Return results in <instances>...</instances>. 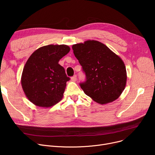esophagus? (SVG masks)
<instances>
[{
    "label": "esophagus",
    "mask_w": 155,
    "mask_h": 155,
    "mask_svg": "<svg viewBox=\"0 0 155 155\" xmlns=\"http://www.w3.org/2000/svg\"><path fill=\"white\" fill-rule=\"evenodd\" d=\"M71 81H73V82H76V81H77V76L76 75L73 76L71 78Z\"/></svg>",
    "instance_id": "obj_1"
}]
</instances>
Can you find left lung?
<instances>
[{
  "instance_id": "1",
  "label": "left lung",
  "mask_w": 155,
  "mask_h": 155,
  "mask_svg": "<svg viewBox=\"0 0 155 155\" xmlns=\"http://www.w3.org/2000/svg\"><path fill=\"white\" fill-rule=\"evenodd\" d=\"M72 49L86 75L85 82L80 84L84 93L100 104L117 99L127 81L123 60L107 46L95 40L73 45Z\"/></svg>"
}]
</instances>
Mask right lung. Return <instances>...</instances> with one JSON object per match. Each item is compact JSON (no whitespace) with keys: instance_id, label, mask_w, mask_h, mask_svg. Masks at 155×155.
Masks as SVG:
<instances>
[{"instance_id":"obj_1","label":"right lung","mask_w":155,"mask_h":155,"mask_svg":"<svg viewBox=\"0 0 155 155\" xmlns=\"http://www.w3.org/2000/svg\"><path fill=\"white\" fill-rule=\"evenodd\" d=\"M70 50L65 45L42 46L26 61L21 85L27 98L36 106L50 107L62 99L67 82L70 78L58 62Z\"/></svg>"}]
</instances>
